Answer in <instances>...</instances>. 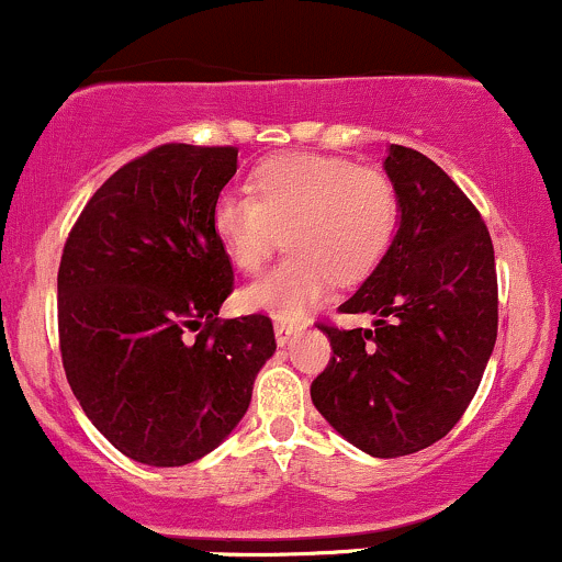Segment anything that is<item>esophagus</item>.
Instances as JSON below:
<instances>
[{
  "instance_id": "1",
  "label": "esophagus",
  "mask_w": 562,
  "mask_h": 562,
  "mask_svg": "<svg viewBox=\"0 0 562 562\" xmlns=\"http://www.w3.org/2000/svg\"><path fill=\"white\" fill-rule=\"evenodd\" d=\"M301 328H304V323H277V325H274L277 344H280V347H285V344H291L293 338L301 333Z\"/></svg>"
}]
</instances>
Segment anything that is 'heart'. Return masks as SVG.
Instances as JSON below:
<instances>
[{"mask_svg": "<svg viewBox=\"0 0 562 562\" xmlns=\"http://www.w3.org/2000/svg\"><path fill=\"white\" fill-rule=\"evenodd\" d=\"M250 194L213 202V234L234 269L252 274L285 234L291 250L239 293V306L299 319L336 277L360 282L384 261L400 226V196L384 170L328 154H277L252 168Z\"/></svg>", "mask_w": 562, "mask_h": 562, "instance_id": "b5f03b06", "label": "heart"}]
</instances>
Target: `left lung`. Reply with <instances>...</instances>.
<instances>
[{
	"instance_id": "8db88e82",
	"label": "left lung",
	"mask_w": 562,
	"mask_h": 562,
	"mask_svg": "<svg viewBox=\"0 0 562 562\" xmlns=\"http://www.w3.org/2000/svg\"><path fill=\"white\" fill-rule=\"evenodd\" d=\"M400 229L384 261L338 306L373 330L319 323L333 357L314 408L360 451L394 459L442 440L472 403L498 328L493 243L480 211L440 165L408 146L384 162Z\"/></svg>"
}]
</instances>
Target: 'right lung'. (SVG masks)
I'll return each instance as SVG.
<instances>
[{"instance_id": "obj_1", "label": "right lung", "mask_w": 562, "mask_h": 562, "mask_svg": "<svg viewBox=\"0 0 562 562\" xmlns=\"http://www.w3.org/2000/svg\"><path fill=\"white\" fill-rule=\"evenodd\" d=\"M234 172V146H154L90 196L64 245L66 379L92 427L140 464L211 453L277 349L267 314L218 317L234 271L211 215Z\"/></svg>"}]
</instances>
